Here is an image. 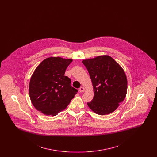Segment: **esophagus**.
Instances as JSON below:
<instances>
[{
	"mask_svg": "<svg viewBox=\"0 0 157 157\" xmlns=\"http://www.w3.org/2000/svg\"><path fill=\"white\" fill-rule=\"evenodd\" d=\"M79 92H83L84 91H85V88L84 87H83V86H82V87H81L80 88H79Z\"/></svg>",
	"mask_w": 157,
	"mask_h": 157,
	"instance_id": "esophagus-1",
	"label": "esophagus"
}]
</instances>
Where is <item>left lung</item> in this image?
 I'll return each mask as SVG.
<instances>
[{
  "instance_id": "left-lung-1",
  "label": "left lung",
  "mask_w": 157,
  "mask_h": 157,
  "mask_svg": "<svg viewBox=\"0 0 157 157\" xmlns=\"http://www.w3.org/2000/svg\"><path fill=\"white\" fill-rule=\"evenodd\" d=\"M93 86L94 98L88 102L90 109L104 115L115 111L125 98L127 79L125 73L115 60L108 55L83 60Z\"/></svg>"
}]
</instances>
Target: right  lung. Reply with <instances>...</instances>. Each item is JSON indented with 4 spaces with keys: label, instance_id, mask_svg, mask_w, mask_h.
<instances>
[{
    "label": "right lung",
    "instance_id": "1",
    "mask_svg": "<svg viewBox=\"0 0 157 157\" xmlns=\"http://www.w3.org/2000/svg\"><path fill=\"white\" fill-rule=\"evenodd\" d=\"M72 62V59L49 57L35 69L30 78L29 93L31 102L37 111L56 116L74 97L78 90L71 86V79L64 75Z\"/></svg>",
    "mask_w": 157,
    "mask_h": 157
}]
</instances>
